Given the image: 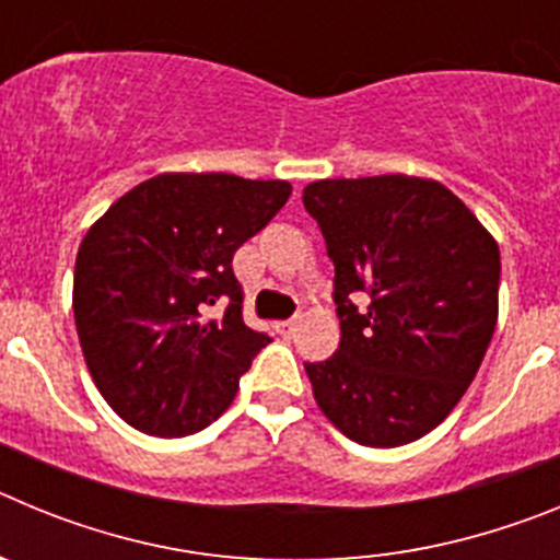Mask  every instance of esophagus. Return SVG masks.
<instances>
[{"label": "esophagus", "mask_w": 560, "mask_h": 560, "mask_svg": "<svg viewBox=\"0 0 560 560\" xmlns=\"http://www.w3.org/2000/svg\"><path fill=\"white\" fill-rule=\"evenodd\" d=\"M294 328H296V319H285V323H277V334H283V336L294 334Z\"/></svg>", "instance_id": "obj_1"}]
</instances>
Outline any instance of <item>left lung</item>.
Masks as SVG:
<instances>
[{
  "instance_id": "left-lung-1",
  "label": "left lung",
  "mask_w": 560,
  "mask_h": 560,
  "mask_svg": "<svg viewBox=\"0 0 560 560\" xmlns=\"http://www.w3.org/2000/svg\"><path fill=\"white\" fill-rule=\"evenodd\" d=\"M303 205L334 260L341 325L339 350L305 364L316 404L361 446L412 443L448 418L491 345L497 241L448 187L404 173L311 182Z\"/></svg>"
}]
</instances>
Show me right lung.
Segmentation results:
<instances>
[{"label":"right lung","instance_id":"1","mask_svg":"<svg viewBox=\"0 0 560 560\" xmlns=\"http://www.w3.org/2000/svg\"><path fill=\"white\" fill-rule=\"evenodd\" d=\"M283 179L160 173L89 226L72 311L95 387L128 427L185 438L232 404L269 336L244 323L232 255L289 201ZM228 300L225 316L206 311Z\"/></svg>","mask_w":560,"mask_h":560}]
</instances>
